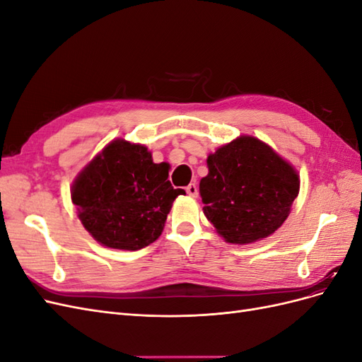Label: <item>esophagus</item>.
Instances as JSON below:
<instances>
[{
  "instance_id": "34e87169",
  "label": "esophagus",
  "mask_w": 362,
  "mask_h": 362,
  "mask_svg": "<svg viewBox=\"0 0 362 362\" xmlns=\"http://www.w3.org/2000/svg\"><path fill=\"white\" fill-rule=\"evenodd\" d=\"M185 192H187V194L192 196V198H196V196H198V185L189 184L187 187H185Z\"/></svg>"
}]
</instances>
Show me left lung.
Listing matches in <instances>:
<instances>
[{
    "label": "left lung",
    "mask_w": 362,
    "mask_h": 362,
    "mask_svg": "<svg viewBox=\"0 0 362 362\" xmlns=\"http://www.w3.org/2000/svg\"><path fill=\"white\" fill-rule=\"evenodd\" d=\"M206 168L199 182L202 210L226 243H255L287 221L300 178L266 141L238 136L208 154Z\"/></svg>",
    "instance_id": "obj_1"
}]
</instances>
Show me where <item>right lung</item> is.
Listing matches in <instances>:
<instances>
[{"instance_id": "right-lung-1", "label": "right lung", "mask_w": 362, "mask_h": 362, "mask_svg": "<svg viewBox=\"0 0 362 362\" xmlns=\"http://www.w3.org/2000/svg\"><path fill=\"white\" fill-rule=\"evenodd\" d=\"M168 177V163H154L145 145L119 137L78 172L71 199L98 243L139 250L161 235L173 201L185 194Z\"/></svg>"}]
</instances>
